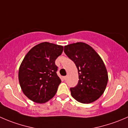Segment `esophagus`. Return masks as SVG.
Segmentation results:
<instances>
[{"label": "esophagus", "mask_w": 128, "mask_h": 128, "mask_svg": "<svg viewBox=\"0 0 128 128\" xmlns=\"http://www.w3.org/2000/svg\"><path fill=\"white\" fill-rule=\"evenodd\" d=\"M67 78H68L67 76H64V77H63V79H64V80H66L67 79Z\"/></svg>", "instance_id": "obj_1"}]
</instances>
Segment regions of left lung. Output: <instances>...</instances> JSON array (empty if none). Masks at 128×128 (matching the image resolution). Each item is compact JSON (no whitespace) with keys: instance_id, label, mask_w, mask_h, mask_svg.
<instances>
[{"instance_id":"1","label":"left lung","mask_w":128,"mask_h":128,"mask_svg":"<svg viewBox=\"0 0 128 128\" xmlns=\"http://www.w3.org/2000/svg\"><path fill=\"white\" fill-rule=\"evenodd\" d=\"M64 51L78 70L79 80L76 86L70 89L72 96L84 104L98 100L108 81L107 69L100 55L91 46L80 42L65 46Z\"/></svg>"}]
</instances>
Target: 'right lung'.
Wrapping results in <instances>:
<instances>
[{"label":"right lung","instance_id":"obj_1","mask_svg":"<svg viewBox=\"0 0 128 128\" xmlns=\"http://www.w3.org/2000/svg\"><path fill=\"white\" fill-rule=\"evenodd\" d=\"M63 48L44 42L33 47L24 58L18 80L24 94L33 102L45 103L55 96L61 82L55 60L61 55Z\"/></svg>","mask_w":128,"mask_h":128}]
</instances>
